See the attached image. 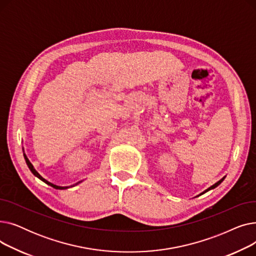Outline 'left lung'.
<instances>
[{
    "label": "left lung",
    "instance_id": "1",
    "mask_svg": "<svg viewBox=\"0 0 256 256\" xmlns=\"http://www.w3.org/2000/svg\"><path fill=\"white\" fill-rule=\"evenodd\" d=\"M224 178H222V180H219L218 182H216V184H212V186H210V188H208V190H206V191H204V192L202 194H204L206 192H208V191H210V190H212V189H214V188H216V186H219V184H221V182H222L224 180Z\"/></svg>",
    "mask_w": 256,
    "mask_h": 256
}]
</instances>
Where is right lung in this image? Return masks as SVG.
Segmentation results:
<instances>
[{"label":"right lung","mask_w":256,"mask_h":256,"mask_svg":"<svg viewBox=\"0 0 256 256\" xmlns=\"http://www.w3.org/2000/svg\"><path fill=\"white\" fill-rule=\"evenodd\" d=\"M24 160H26V165H28V167H29V169L31 170V172L34 174L35 176H37L39 180H42V182H44L46 184H48V186H52V188H55V189H59V190H63V189H67V186H56V184H52V182H48L46 180H44L42 176H40V174L34 169V167H33V165L31 164V162L30 160H28V158L26 156V154H24Z\"/></svg>","instance_id":"right-lung-1"}]
</instances>
